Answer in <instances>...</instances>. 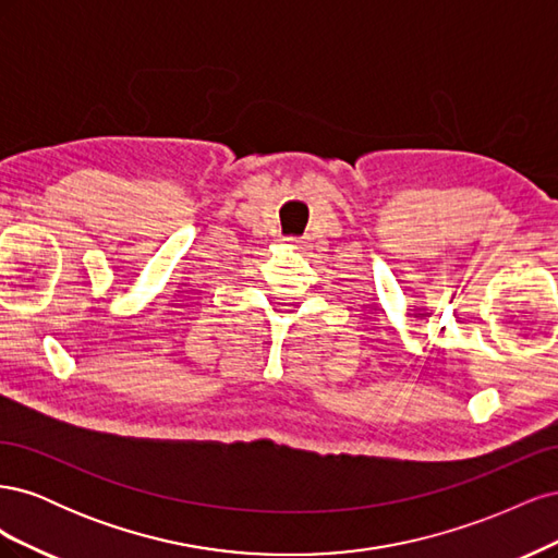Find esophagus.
Masks as SVG:
<instances>
[{
  "instance_id": "obj_1",
  "label": "esophagus",
  "mask_w": 558,
  "mask_h": 558,
  "mask_svg": "<svg viewBox=\"0 0 558 558\" xmlns=\"http://www.w3.org/2000/svg\"><path fill=\"white\" fill-rule=\"evenodd\" d=\"M289 244L295 246V248H302V244H305V242H302V240H289Z\"/></svg>"
}]
</instances>
